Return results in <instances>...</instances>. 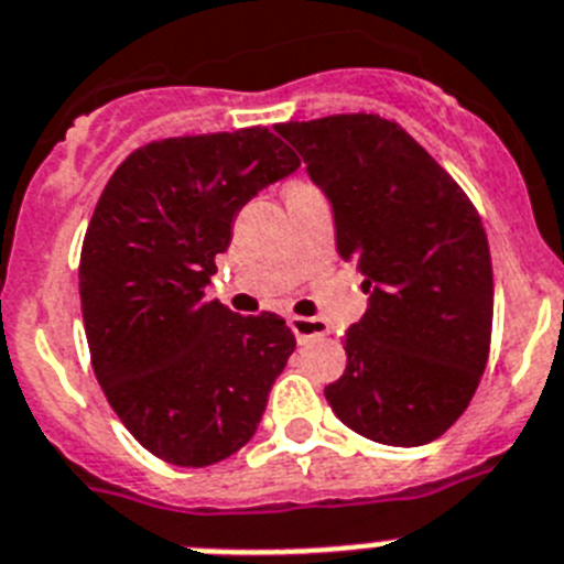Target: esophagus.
<instances>
[{
  "label": "esophagus",
  "instance_id": "obj_1",
  "mask_svg": "<svg viewBox=\"0 0 564 564\" xmlns=\"http://www.w3.org/2000/svg\"><path fill=\"white\" fill-rule=\"evenodd\" d=\"M289 326H292V332H295L297 343H306V340H312V337H323L326 332H329V326H326L321 317L292 315V317H289Z\"/></svg>",
  "mask_w": 564,
  "mask_h": 564
}]
</instances>
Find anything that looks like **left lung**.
<instances>
[{
  "mask_svg": "<svg viewBox=\"0 0 564 564\" xmlns=\"http://www.w3.org/2000/svg\"><path fill=\"white\" fill-rule=\"evenodd\" d=\"M278 135L329 195L337 252L369 292L326 386L360 437L425 445L468 409L491 351L494 272L471 198L398 121L375 112L286 121Z\"/></svg>",
  "mask_w": 564,
  "mask_h": 564,
  "instance_id": "left-lung-1",
  "label": "left lung"
}]
</instances>
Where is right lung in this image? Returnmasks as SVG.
Wrapping results in <instances>:
<instances>
[{
    "label": "right lung",
    "mask_w": 564,
    "mask_h": 564,
    "mask_svg": "<svg viewBox=\"0 0 564 564\" xmlns=\"http://www.w3.org/2000/svg\"><path fill=\"white\" fill-rule=\"evenodd\" d=\"M297 159L269 127L178 135L127 155L87 224L78 297L107 403L147 452L204 468L249 443L295 351L275 312L204 297L232 218Z\"/></svg>",
    "instance_id": "obj_1"
}]
</instances>
